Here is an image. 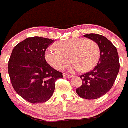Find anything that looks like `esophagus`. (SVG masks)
<instances>
[{
    "label": "esophagus",
    "mask_w": 128,
    "mask_h": 128,
    "mask_svg": "<svg viewBox=\"0 0 128 128\" xmlns=\"http://www.w3.org/2000/svg\"><path fill=\"white\" fill-rule=\"evenodd\" d=\"M63 76H64V78H72V77H74V76L70 75H67V74H64V75H63Z\"/></svg>",
    "instance_id": "esophagus-1"
}]
</instances>
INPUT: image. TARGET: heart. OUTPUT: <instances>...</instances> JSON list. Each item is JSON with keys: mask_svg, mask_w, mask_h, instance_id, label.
Here are the masks:
<instances>
[{"mask_svg": "<svg viewBox=\"0 0 128 128\" xmlns=\"http://www.w3.org/2000/svg\"><path fill=\"white\" fill-rule=\"evenodd\" d=\"M46 61L58 70H62L74 62L70 72H89L96 66L100 57V48L96 42L84 38L71 39L51 46L45 53Z\"/></svg>", "mask_w": 128, "mask_h": 128, "instance_id": "obj_1", "label": "heart"}]
</instances>
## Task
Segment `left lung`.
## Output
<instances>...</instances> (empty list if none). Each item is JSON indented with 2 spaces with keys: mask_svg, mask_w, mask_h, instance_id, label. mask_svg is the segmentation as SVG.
<instances>
[{
  "mask_svg": "<svg viewBox=\"0 0 128 128\" xmlns=\"http://www.w3.org/2000/svg\"><path fill=\"white\" fill-rule=\"evenodd\" d=\"M84 37L97 42L100 57L92 71L80 76L82 84L76 92L80 97L95 100L107 94L113 86L120 70L119 57L116 47L104 36L91 33Z\"/></svg>",
  "mask_w": 128,
  "mask_h": 128,
  "instance_id": "1",
  "label": "left lung"
}]
</instances>
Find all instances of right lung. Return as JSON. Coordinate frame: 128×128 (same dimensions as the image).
I'll use <instances>...</instances> for the list:
<instances>
[{"instance_id":"obj_1","label":"right lung","mask_w":128,"mask_h":128,"mask_svg":"<svg viewBox=\"0 0 128 128\" xmlns=\"http://www.w3.org/2000/svg\"><path fill=\"white\" fill-rule=\"evenodd\" d=\"M54 40L41 37L25 39L12 50L8 74L15 91L33 104L47 102L52 96L55 82L62 78L45 59L46 50Z\"/></svg>"}]
</instances>
